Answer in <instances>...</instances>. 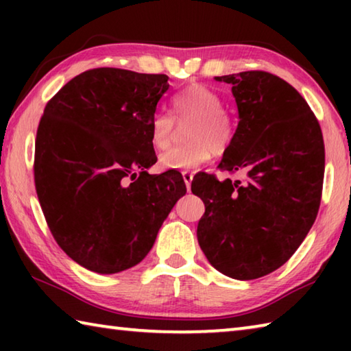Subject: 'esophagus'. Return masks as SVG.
Wrapping results in <instances>:
<instances>
[{"mask_svg": "<svg viewBox=\"0 0 351 351\" xmlns=\"http://www.w3.org/2000/svg\"><path fill=\"white\" fill-rule=\"evenodd\" d=\"M182 180L186 182L187 190H190V184H192V180H193L192 171H182Z\"/></svg>", "mask_w": 351, "mask_h": 351, "instance_id": "34e87169", "label": "esophagus"}]
</instances>
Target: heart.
<instances>
[{
  "instance_id": "obj_1",
  "label": "heart",
  "mask_w": 351,
  "mask_h": 351,
  "mask_svg": "<svg viewBox=\"0 0 351 351\" xmlns=\"http://www.w3.org/2000/svg\"><path fill=\"white\" fill-rule=\"evenodd\" d=\"M175 116L159 111L150 123V139L154 148L165 150L171 145L176 121H189L187 139L190 144L165 152L159 158L164 170H195L213 156V152H224L235 138V121L224 108V99L209 86L195 85L178 93L171 99Z\"/></svg>"
}]
</instances>
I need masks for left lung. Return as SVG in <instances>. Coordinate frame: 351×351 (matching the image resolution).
I'll return each instance as SVG.
<instances>
[{
  "mask_svg": "<svg viewBox=\"0 0 351 351\" xmlns=\"http://www.w3.org/2000/svg\"><path fill=\"white\" fill-rule=\"evenodd\" d=\"M215 79L232 85L240 117L218 169L245 178H193L192 192L206 207L197 237L213 268L252 280L287 263L317 217L322 130L306 100L280 77L245 71Z\"/></svg>",
  "mask_w": 351,
  "mask_h": 351,
  "instance_id": "obj_1",
  "label": "left lung"
}]
</instances>
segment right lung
<instances>
[{
  "mask_svg": "<svg viewBox=\"0 0 351 351\" xmlns=\"http://www.w3.org/2000/svg\"><path fill=\"white\" fill-rule=\"evenodd\" d=\"M167 80L96 68L75 75L45 106L35 190L57 245L83 268L116 274L138 265L186 193L180 171H145L158 161L150 123Z\"/></svg>",
  "mask_w": 351,
  "mask_h": 351,
  "instance_id": "right-lung-1",
  "label": "right lung"
}]
</instances>
